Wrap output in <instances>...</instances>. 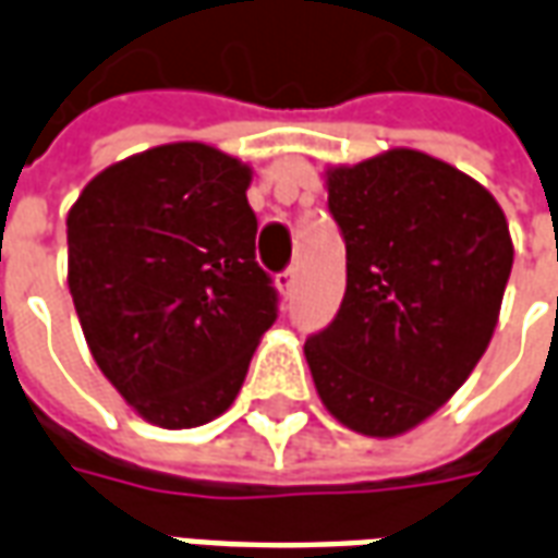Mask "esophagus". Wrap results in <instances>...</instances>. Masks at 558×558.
Wrapping results in <instances>:
<instances>
[{"mask_svg":"<svg viewBox=\"0 0 558 558\" xmlns=\"http://www.w3.org/2000/svg\"><path fill=\"white\" fill-rule=\"evenodd\" d=\"M295 280H299V271L295 268H283L278 275V290L283 292V295H292V290H295Z\"/></svg>","mask_w":558,"mask_h":558,"instance_id":"34e87169","label":"esophagus"}]
</instances>
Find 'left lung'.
Listing matches in <instances>:
<instances>
[{
	"mask_svg": "<svg viewBox=\"0 0 558 558\" xmlns=\"http://www.w3.org/2000/svg\"><path fill=\"white\" fill-rule=\"evenodd\" d=\"M347 292L304 343L326 410L364 436L433 415L487 350L514 263L490 191L415 148L326 172Z\"/></svg>",
	"mask_w": 558,
	"mask_h": 558,
	"instance_id": "1",
	"label": "left lung"
}]
</instances>
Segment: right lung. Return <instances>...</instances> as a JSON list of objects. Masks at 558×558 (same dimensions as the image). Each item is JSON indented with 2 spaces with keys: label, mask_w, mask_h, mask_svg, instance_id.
I'll use <instances>...</instances> for the list:
<instances>
[{
  "label": "right lung",
  "mask_w": 558,
  "mask_h": 558,
  "mask_svg": "<svg viewBox=\"0 0 558 558\" xmlns=\"http://www.w3.org/2000/svg\"><path fill=\"white\" fill-rule=\"evenodd\" d=\"M247 184L239 158L170 143L98 172L68 211V287L92 359L167 430L230 410L278 319Z\"/></svg>",
  "instance_id": "add662e5"
}]
</instances>
